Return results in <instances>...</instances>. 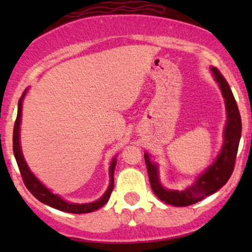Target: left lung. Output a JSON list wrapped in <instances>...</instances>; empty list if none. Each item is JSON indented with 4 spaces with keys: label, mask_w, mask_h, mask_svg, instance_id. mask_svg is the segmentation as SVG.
Here are the masks:
<instances>
[{
    "label": "left lung",
    "mask_w": 252,
    "mask_h": 252,
    "mask_svg": "<svg viewBox=\"0 0 252 252\" xmlns=\"http://www.w3.org/2000/svg\"><path fill=\"white\" fill-rule=\"evenodd\" d=\"M211 70L220 86L227 111V123L224 131V144H222L220 154L218 155L213 164H211L209 168L199 176L194 185L187 187L184 190H170L161 186L160 180H158V167L155 163L150 162L149 155L147 153L144 154V161H146L150 187H152L153 192L160 200L168 205H173V206H189V205L201 201L206 196L213 194L226 184L235 169L237 152H238L239 140H241L242 135L241 115H239L236 99L226 79L218 68L212 67Z\"/></svg>",
    "instance_id": "8db88e82"
}]
</instances>
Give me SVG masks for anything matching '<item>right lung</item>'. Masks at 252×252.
Returning <instances> with one entry per match:
<instances>
[{
	"mask_svg": "<svg viewBox=\"0 0 252 252\" xmlns=\"http://www.w3.org/2000/svg\"><path fill=\"white\" fill-rule=\"evenodd\" d=\"M26 91L22 94V97L19 99V109H17V116L15 124H14V132H13V150L14 155H15L17 166H19L20 173H21L22 180H24L26 187L30 192L33 194L39 201L43 204L48 205V206L53 207L59 211L68 213H89L94 212L100 207L104 206L109 200L110 195H111L112 189H114V170L116 167V158H112L111 163H110V186L108 190L105 192L99 200L91 202V204H70V202L63 200L60 196L53 194L50 189H46L45 186L34 176L33 173L28 168L27 163H26L24 155H22L21 147H20V123H21V110H22V99H24Z\"/></svg>",
	"mask_w": 252,
	"mask_h": 252,
	"instance_id": "1",
	"label": "right lung"
}]
</instances>
